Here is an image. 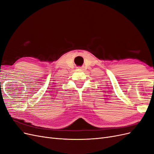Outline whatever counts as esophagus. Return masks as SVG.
Instances as JSON below:
<instances>
[{
	"mask_svg": "<svg viewBox=\"0 0 154 154\" xmlns=\"http://www.w3.org/2000/svg\"><path fill=\"white\" fill-rule=\"evenodd\" d=\"M82 68V67H79V69H80V70H81Z\"/></svg>",
	"mask_w": 154,
	"mask_h": 154,
	"instance_id": "obj_1",
	"label": "esophagus"
}]
</instances>
